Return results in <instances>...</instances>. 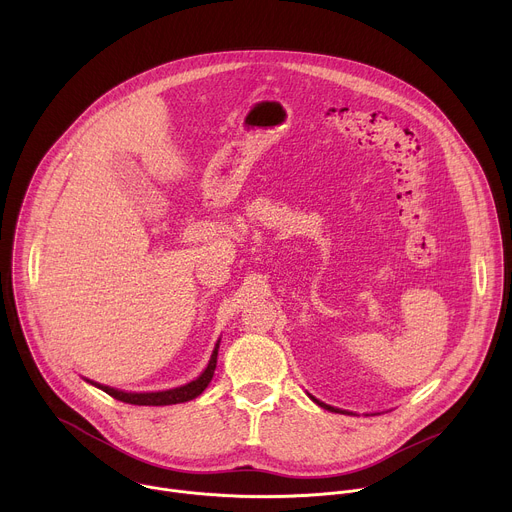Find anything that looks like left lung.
Returning <instances> with one entry per match:
<instances>
[{"label": "left lung", "mask_w": 512, "mask_h": 512, "mask_svg": "<svg viewBox=\"0 0 512 512\" xmlns=\"http://www.w3.org/2000/svg\"><path fill=\"white\" fill-rule=\"evenodd\" d=\"M310 399H312V401H314V403H318V405H320V407H324V409H328V411H334V413H342V409H336V407H330V405H326V403H322V401H318V399H316V397H312V395H310Z\"/></svg>", "instance_id": "obj_1"}]
</instances>
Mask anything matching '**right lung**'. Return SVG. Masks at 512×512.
Wrapping results in <instances>:
<instances>
[{
  "instance_id": "add662e5",
  "label": "right lung",
  "mask_w": 512,
  "mask_h": 512,
  "mask_svg": "<svg viewBox=\"0 0 512 512\" xmlns=\"http://www.w3.org/2000/svg\"><path fill=\"white\" fill-rule=\"evenodd\" d=\"M221 342V340H218ZM218 342L210 354V360H208V367L202 371L200 377H196L194 381L182 385V387H176V389H168V391H158V393H125V391H117L113 387H107V385H99V383H93L87 379V383L99 387L101 391H105L107 395H111L113 399L117 401H123V403H131V405H176V403H186V401H192L196 399L206 387L208 383L212 381V375H214V369H216V356H218Z\"/></svg>"
}]
</instances>
